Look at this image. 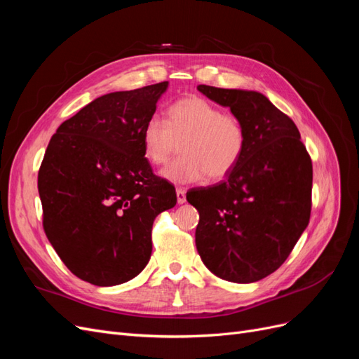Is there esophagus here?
Listing matches in <instances>:
<instances>
[{"label": "esophagus", "instance_id": "1", "mask_svg": "<svg viewBox=\"0 0 359 359\" xmlns=\"http://www.w3.org/2000/svg\"><path fill=\"white\" fill-rule=\"evenodd\" d=\"M177 201H178V203L186 202V190L177 189Z\"/></svg>", "mask_w": 359, "mask_h": 359}]
</instances>
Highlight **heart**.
<instances>
[{
  "mask_svg": "<svg viewBox=\"0 0 359 359\" xmlns=\"http://www.w3.org/2000/svg\"><path fill=\"white\" fill-rule=\"evenodd\" d=\"M181 142V157L161 175L175 184L222 180L235 169L245 148V127L235 114L222 112L214 103L190 95L169 106L166 123L153 116L142 127L145 158L166 165Z\"/></svg>",
  "mask_w": 359,
  "mask_h": 359,
  "instance_id": "obj_1",
  "label": "heart"
}]
</instances>
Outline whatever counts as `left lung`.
Masks as SVG:
<instances>
[{
	"label": "left lung",
	"instance_id": "left-lung-1",
	"mask_svg": "<svg viewBox=\"0 0 359 359\" xmlns=\"http://www.w3.org/2000/svg\"><path fill=\"white\" fill-rule=\"evenodd\" d=\"M198 90L241 119L245 148L226 181L187 193L199 211L196 248L217 277L253 283L281 266L309 224L311 158L295 123L264 94Z\"/></svg>",
	"mask_w": 359,
	"mask_h": 359
}]
</instances>
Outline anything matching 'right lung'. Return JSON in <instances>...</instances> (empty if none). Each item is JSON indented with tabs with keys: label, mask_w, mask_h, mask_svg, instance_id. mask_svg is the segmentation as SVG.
Here are the masks:
<instances>
[{
	"label": "right lung",
	"mask_w": 359,
	"mask_h": 359,
	"mask_svg": "<svg viewBox=\"0 0 359 359\" xmlns=\"http://www.w3.org/2000/svg\"><path fill=\"white\" fill-rule=\"evenodd\" d=\"M168 82L99 97L64 121L39 169L43 229L72 273L95 286L135 278L153 252L156 217L177 203L153 173L142 127Z\"/></svg>",
	"instance_id": "1"
}]
</instances>
